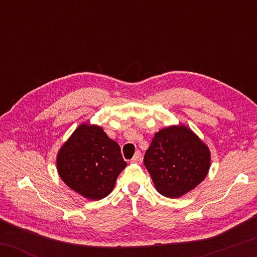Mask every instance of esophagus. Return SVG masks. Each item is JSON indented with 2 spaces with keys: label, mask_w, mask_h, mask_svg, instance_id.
<instances>
[{
  "label": "esophagus",
  "mask_w": 257,
  "mask_h": 257,
  "mask_svg": "<svg viewBox=\"0 0 257 257\" xmlns=\"http://www.w3.org/2000/svg\"><path fill=\"white\" fill-rule=\"evenodd\" d=\"M140 160H142V153L138 151V152H136L135 156H133V158L131 159V163L138 164V163H140Z\"/></svg>",
  "instance_id": "esophagus-1"
}]
</instances>
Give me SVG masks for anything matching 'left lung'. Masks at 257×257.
I'll return each instance as SVG.
<instances>
[{
    "instance_id": "1",
    "label": "left lung",
    "mask_w": 257,
    "mask_h": 257,
    "mask_svg": "<svg viewBox=\"0 0 257 257\" xmlns=\"http://www.w3.org/2000/svg\"><path fill=\"white\" fill-rule=\"evenodd\" d=\"M144 164L157 191L175 199L203 181L210 167V152L191 128L173 125L154 135Z\"/></svg>"
}]
</instances>
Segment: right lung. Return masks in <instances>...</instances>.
<instances>
[{
	"mask_svg": "<svg viewBox=\"0 0 257 257\" xmlns=\"http://www.w3.org/2000/svg\"><path fill=\"white\" fill-rule=\"evenodd\" d=\"M126 165L118 144L100 126L86 122L75 130L57 154L59 177L89 200H100L110 194Z\"/></svg>",
	"mask_w": 257,
	"mask_h": 257,
	"instance_id": "obj_1",
	"label": "right lung"
}]
</instances>
